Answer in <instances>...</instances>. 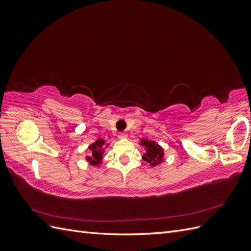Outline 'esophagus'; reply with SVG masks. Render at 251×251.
I'll list each match as a JSON object with an SVG mask.
<instances>
[{"label":"esophagus","mask_w":251,"mask_h":251,"mask_svg":"<svg viewBox=\"0 0 251 251\" xmlns=\"http://www.w3.org/2000/svg\"><path fill=\"white\" fill-rule=\"evenodd\" d=\"M127 137V135L126 133H119L118 134V138L119 139H126Z\"/></svg>","instance_id":"1"}]
</instances>
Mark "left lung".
<instances>
[{
  "label": "left lung",
  "mask_w": 251,
  "mask_h": 251,
  "mask_svg": "<svg viewBox=\"0 0 251 251\" xmlns=\"http://www.w3.org/2000/svg\"><path fill=\"white\" fill-rule=\"evenodd\" d=\"M139 144L144 151L142 159L147 161L151 168H155V166L164 162V150L157 142L142 138L139 141Z\"/></svg>",
  "instance_id": "left-lung-1"
}]
</instances>
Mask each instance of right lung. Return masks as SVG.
<instances>
[{
    "instance_id": "obj_1",
    "label": "right lung",
    "mask_w": 251,
    "mask_h": 251,
    "mask_svg": "<svg viewBox=\"0 0 251 251\" xmlns=\"http://www.w3.org/2000/svg\"><path fill=\"white\" fill-rule=\"evenodd\" d=\"M110 146V143L107 142L102 138H98L93 143H91L88 147V150L90 151V156H86V161L92 166H100L102 164V159L104 154V149H107Z\"/></svg>"
}]
</instances>
